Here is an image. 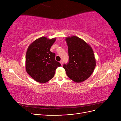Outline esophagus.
<instances>
[{
    "label": "esophagus",
    "instance_id": "34e87169",
    "mask_svg": "<svg viewBox=\"0 0 121 121\" xmlns=\"http://www.w3.org/2000/svg\"><path fill=\"white\" fill-rule=\"evenodd\" d=\"M60 64H61V65H63V61H62V60H60Z\"/></svg>",
    "mask_w": 121,
    "mask_h": 121
}]
</instances>
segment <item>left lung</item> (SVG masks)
<instances>
[{
  "mask_svg": "<svg viewBox=\"0 0 121 121\" xmlns=\"http://www.w3.org/2000/svg\"><path fill=\"white\" fill-rule=\"evenodd\" d=\"M69 63L64 64L66 74L73 81L80 83L92 74L96 66L93 50L85 41L77 36L67 37Z\"/></svg>",
  "mask_w": 121,
  "mask_h": 121,
  "instance_id": "8db88e82",
  "label": "left lung"
}]
</instances>
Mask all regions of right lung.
Listing matches in <instances>:
<instances>
[{"mask_svg":"<svg viewBox=\"0 0 121 121\" xmlns=\"http://www.w3.org/2000/svg\"><path fill=\"white\" fill-rule=\"evenodd\" d=\"M56 38L45 37L35 40L28 47L26 56V69L36 81L44 83L54 76L56 69L60 64L55 60L56 54L50 49Z\"/></svg>","mask_w":121,"mask_h":121,"instance_id":"1","label":"right lung"}]
</instances>
